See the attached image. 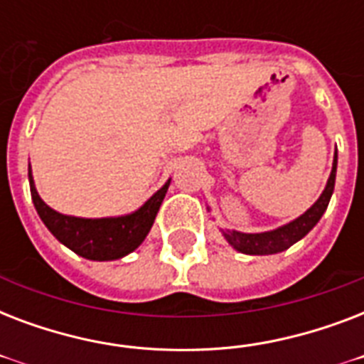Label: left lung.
I'll use <instances>...</instances> for the list:
<instances>
[{"instance_id": "obj_1", "label": "left lung", "mask_w": 364, "mask_h": 364, "mask_svg": "<svg viewBox=\"0 0 364 364\" xmlns=\"http://www.w3.org/2000/svg\"><path fill=\"white\" fill-rule=\"evenodd\" d=\"M334 179H336V153H334L333 171H331V177H328L327 187L319 196V200L306 211L304 215H300L293 223H289V225L277 228V230H272V232L242 234L234 232V230H223L225 238L234 249H238L245 255H272L285 251L293 243L299 242L300 238H304L306 234L310 232L311 228L317 225V221L321 219V215L327 210L328 202H331V196H333Z\"/></svg>"}]
</instances>
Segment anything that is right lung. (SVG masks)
I'll return each mask as SVG.
<instances>
[{
	"instance_id": "1",
	"label": "right lung",
	"mask_w": 364,
	"mask_h": 364,
	"mask_svg": "<svg viewBox=\"0 0 364 364\" xmlns=\"http://www.w3.org/2000/svg\"><path fill=\"white\" fill-rule=\"evenodd\" d=\"M168 187H170V181L132 215L115 217V219H79V217H68L50 210L39 198L30 168L31 200L45 227L53 232L54 238L64 243L65 247L90 260H113L132 253L145 240L153 227L154 217L159 213Z\"/></svg>"
}]
</instances>
